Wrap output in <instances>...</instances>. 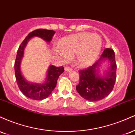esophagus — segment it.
Masks as SVG:
<instances>
[{"mask_svg":"<svg viewBox=\"0 0 135 135\" xmlns=\"http://www.w3.org/2000/svg\"><path fill=\"white\" fill-rule=\"evenodd\" d=\"M65 70L66 72H70V71H72V69L70 67H68V66H65Z\"/></svg>","mask_w":135,"mask_h":135,"instance_id":"1","label":"esophagus"}]
</instances>
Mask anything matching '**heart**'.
<instances>
[{"label":"heart","instance_id":"obj_1","mask_svg":"<svg viewBox=\"0 0 135 135\" xmlns=\"http://www.w3.org/2000/svg\"><path fill=\"white\" fill-rule=\"evenodd\" d=\"M102 48V39L98 34L82 32L69 35L59 43L55 52L63 61L75 56V63L81 67L94 62Z\"/></svg>","mask_w":135,"mask_h":135}]
</instances>
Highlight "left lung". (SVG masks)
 <instances>
[{
    "instance_id": "1",
    "label": "left lung",
    "mask_w": 135,
    "mask_h": 135,
    "mask_svg": "<svg viewBox=\"0 0 135 135\" xmlns=\"http://www.w3.org/2000/svg\"><path fill=\"white\" fill-rule=\"evenodd\" d=\"M108 59L111 63V67L106 73V76L100 78L95 70L102 61ZM115 52L110 48H106L102 52L98 61L86 69L80 70L79 83L76 86L79 94L88 101L95 102L102 100L112 92L116 80Z\"/></svg>"
}]
</instances>
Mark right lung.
Instances as JSON below:
<instances>
[{
    "label": "right lung",
    "mask_w": 135,
    "mask_h": 135,
    "mask_svg": "<svg viewBox=\"0 0 135 135\" xmlns=\"http://www.w3.org/2000/svg\"><path fill=\"white\" fill-rule=\"evenodd\" d=\"M55 32L53 30L46 29H37L30 32L25 38L18 49L15 62V71L16 83L20 91L25 96L35 100H42L46 98L50 95L52 91L56 86L57 80L60 74L64 72V68L61 66H55L51 65L49 66L47 71V75L46 81L42 84L36 83H30L26 81L21 75L20 70V63L23 56L24 48L27 42L33 37H39L47 42H50Z\"/></svg>",
    "instance_id": "right-lung-1"
}]
</instances>
